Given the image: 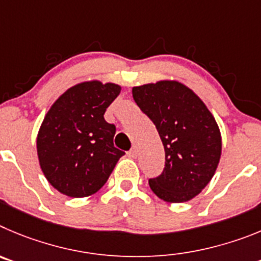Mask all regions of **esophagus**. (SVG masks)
<instances>
[{
	"label": "esophagus",
	"instance_id": "34e87169",
	"mask_svg": "<svg viewBox=\"0 0 261 261\" xmlns=\"http://www.w3.org/2000/svg\"><path fill=\"white\" fill-rule=\"evenodd\" d=\"M128 154H130V157H136V156H138V148H136V147L131 148L130 152H128Z\"/></svg>",
	"mask_w": 261,
	"mask_h": 261
}]
</instances>
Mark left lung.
<instances>
[{"label": "left lung", "instance_id": "8db88e82", "mask_svg": "<svg viewBox=\"0 0 261 261\" xmlns=\"http://www.w3.org/2000/svg\"><path fill=\"white\" fill-rule=\"evenodd\" d=\"M133 97L153 122L165 149L163 174L149 179V187L168 203L191 200L211 182L221 159V133L215 117L178 81L133 87Z\"/></svg>", "mask_w": 261, "mask_h": 261}]
</instances>
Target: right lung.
<instances>
[{
	"label": "right lung",
	"mask_w": 261,
	"mask_h": 261,
	"mask_svg": "<svg viewBox=\"0 0 261 261\" xmlns=\"http://www.w3.org/2000/svg\"><path fill=\"white\" fill-rule=\"evenodd\" d=\"M119 93L116 83L81 82L49 108L37 133V157L48 182L61 194L93 195L125 154L113 144L116 126L104 119Z\"/></svg>",
	"instance_id": "1"
}]
</instances>
